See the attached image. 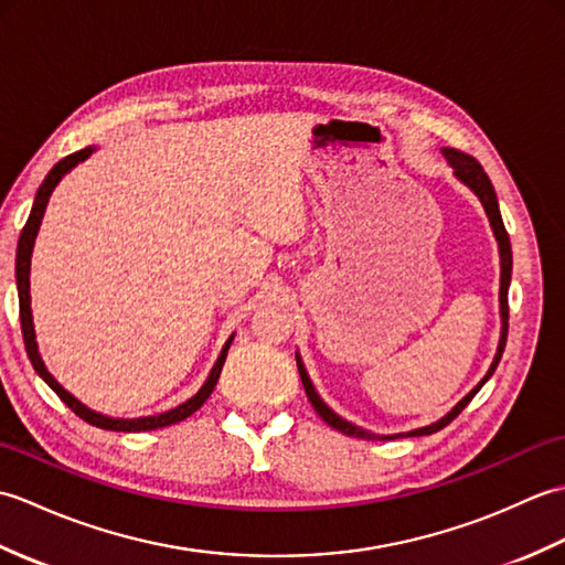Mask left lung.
Masks as SVG:
<instances>
[{"instance_id": "obj_1", "label": "left lung", "mask_w": 565, "mask_h": 565, "mask_svg": "<svg viewBox=\"0 0 565 565\" xmlns=\"http://www.w3.org/2000/svg\"><path fill=\"white\" fill-rule=\"evenodd\" d=\"M444 158H447V162L454 167V174L461 179V182L473 191V194L481 199L483 209L488 213V221L490 225H493V233H495V239H498V247H500V316H502V334H500V344H498V354H495V362L493 366L488 369L486 379L478 383V386L466 395V398L454 407V411L449 415H444L439 423L435 425H427V427H419V429H413V431H405V435H374V431H366L362 427H356L352 423H347V419H342L340 415H334L330 407L320 401V395L316 393L313 383H310L308 374H306V366L301 362V356H296V364H298V374H301V381H303V388H306V395L310 405L316 407V413L326 419V423L334 429H340L342 435L347 437H356V439H393V437H423V435H435V431H439L441 427H447L454 417H459V413L463 411V407L473 401V395L483 388V383L495 374V369L500 364V356L502 352H505V342H508V320H510V308H508V289H510V276H512V247H510V235L505 231V223H502V215H500V209H498V196H495V189L493 184H490L488 174L483 172L481 162H478L476 158H471V154H466L461 150H454V148H444L441 150Z\"/></svg>"}]
</instances>
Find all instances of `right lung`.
<instances>
[{"mask_svg":"<svg viewBox=\"0 0 565 565\" xmlns=\"http://www.w3.org/2000/svg\"><path fill=\"white\" fill-rule=\"evenodd\" d=\"M92 154V148H84L79 152H72L67 154L65 160H60L51 172H47V177L43 179V184L39 186V191H35V201H33V209H31V215L26 225H23V231L19 235V247H17V289H19V318H21V334H23V344H26V354L31 359V364L35 369V374H39L47 386H51L57 398L63 401L72 413H75L77 417H82L84 423H89L94 427H102V429H114V431H146V429H160V427H167V425H174V423H182V419H186L189 415H194L199 407L209 401V395L213 393L215 383H218V376H221V369L225 364V356H227V350H231V342L233 338L225 342L223 352L218 356V362H215V366L211 369V374L206 379V383H203L201 391L194 395V398H189L186 403L177 405L174 411H167L162 415H150V417H138V419H116V417H106V415H99L89 411L87 405H82L77 398H72V395L60 386V383L47 374V369L43 364V359L39 354V344H35V332H33V320H31V296H29V274H31V252H33V243H35V235H39V227H41V221H43V213H45V206H47V199H51L53 189L57 186L60 179H63L72 167L79 164L82 160H87Z\"/></svg>","mask_w":565,"mask_h":565,"instance_id":"1","label":"right lung"}]
</instances>
